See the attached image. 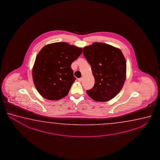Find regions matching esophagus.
Returning a JSON list of instances; mask_svg holds the SVG:
<instances>
[{
    "label": "esophagus",
    "instance_id": "esophagus-1",
    "mask_svg": "<svg viewBox=\"0 0 160 160\" xmlns=\"http://www.w3.org/2000/svg\"><path fill=\"white\" fill-rule=\"evenodd\" d=\"M82 79H83V78H78V81L79 82H81L82 81Z\"/></svg>",
    "mask_w": 160,
    "mask_h": 160
}]
</instances>
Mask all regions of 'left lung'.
<instances>
[{
  "mask_svg": "<svg viewBox=\"0 0 160 160\" xmlns=\"http://www.w3.org/2000/svg\"><path fill=\"white\" fill-rule=\"evenodd\" d=\"M85 58L91 66L95 84L87 94L93 100L106 102L115 97L126 79L127 64L122 51L106 43L94 42L83 48Z\"/></svg>",
  "mask_w": 160,
  "mask_h": 160,
  "instance_id": "8db88e82",
  "label": "left lung"
}]
</instances>
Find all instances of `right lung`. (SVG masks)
<instances>
[{
    "label": "right lung",
    "instance_id": "obj_1",
    "mask_svg": "<svg viewBox=\"0 0 160 160\" xmlns=\"http://www.w3.org/2000/svg\"><path fill=\"white\" fill-rule=\"evenodd\" d=\"M82 48L62 42L46 45L36 58L32 78L36 88L43 98L59 100L68 95L76 80L72 63Z\"/></svg>",
    "mask_w": 160,
    "mask_h": 160
}]
</instances>
